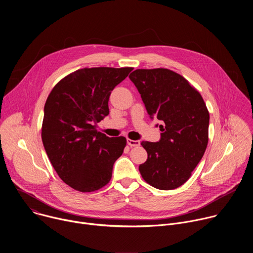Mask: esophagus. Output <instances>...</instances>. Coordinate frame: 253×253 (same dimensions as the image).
Here are the masks:
<instances>
[{
  "mask_svg": "<svg viewBox=\"0 0 253 253\" xmlns=\"http://www.w3.org/2000/svg\"><path fill=\"white\" fill-rule=\"evenodd\" d=\"M127 143L130 147H137L140 145V141L139 140H132V139H127Z\"/></svg>",
  "mask_w": 253,
  "mask_h": 253,
  "instance_id": "1",
  "label": "esophagus"
}]
</instances>
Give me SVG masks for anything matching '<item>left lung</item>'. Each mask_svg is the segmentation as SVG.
Returning <instances> with one entry per match:
<instances>
[{"instance_id":"8db88e82","label":"left lung","mask_w":253,"mask_h":253,"mask_svg":"<svg viewBox=\"0 0 253 253\" xmlns=\"http://www.w3.org/2000/svg\"><path fill=\"white\" fill-rule=\"evenodd\" d=\"M151 118L164 122L159 142L142 141L148 158L139 166L145 181L161 190L184 184L208 144L209 112L201 94L180 74L165 69H137L129 75Z\"/></svg>"}]
</instances>
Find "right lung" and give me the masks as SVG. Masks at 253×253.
Instances as JSON below:
<instances>
[{
	"instance_id": "obj_1",
	"label": "right lung",
	"mask_w": 253,
	"mask_h": 253,
	"mask_svg": "<svg viewBox=\"0 0 253 253\" xmlns=\"http://www.w3.org/2000/svg\"><path fill=\"white\" fill-rule=\"evenodd\" d=\"M132 70L79 69L61 79L47 98L44 147L59 177L77 191L93 192L109 183L113 164L126 147L125 137L109 138L95 124L109 114L111 91Z\"/></svg>"
}]
</instances>
